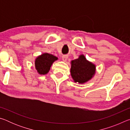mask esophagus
I'll return each instance as SVG.
<instances>
[{
    "label": "esophagus",
    "instance_id": "34e87169",
    "mask_svg": "<svg viewBox=\"0 0 130 130\" xmlns=\"http://www.w3.org/2000/svg\"><path fill=\"white\" fill-rule=\"evenodd\" d=\"M68 58V55H63V56H62V60L63 61H67Z\"/></svg>",
    "mask_w": 130,
    "mask_h": 130
}]
</instances>
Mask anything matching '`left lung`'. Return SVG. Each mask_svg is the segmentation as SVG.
I'll return each instance as SVG.
<instances>
[{"instance_id":"left-lung-1","label":"left lung","mask_w":130,"mask_h":130,"mask_svg":"<svg viewBox=\"0 0 130 130\" xmlns=\"http://www.w3.org/2000/svg\"><path fill=\"white\" fill-rule=\"evenodd\" d=\"M70 73L75 82L83 84L89 80L95 73V65L88 61L84 56L72 61Z\"/></svg>"}]
</instances>
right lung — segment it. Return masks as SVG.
<instances>
[{
    "label": "right lung",
    "instance_id": "right-lung-1",
    "mask_svg": "<svg viewBox=\"0 0 130 130\" xmlns=\"http://www.w3.org/2000/svg\"><path fill=\"white\" fill-rule=\"evenodd\" d=\"M57 57L53 55L44 53L38 57L36 60L35 65L36 69L41 74H45L48 73L50 67L54 61L57 60Z\"/></svg>",
    "mask_w": 130,
    "mask_h": 130
}]
</instances>
